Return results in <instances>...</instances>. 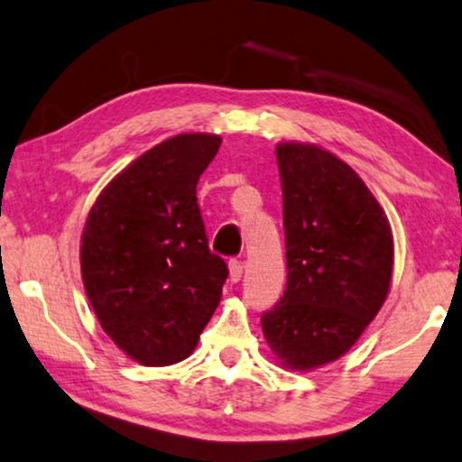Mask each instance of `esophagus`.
<instances>
[{"label":"esophagus","instance_id":"34e87169","mask_svg":"<svg viewBox=\"0 0 462 462\" xmlns=\"http://www.w3.org/2000/svg\"><path fill=\"white\" fill-rule=\"evenodd\" d=\"M241 274H244V266H241V262L231 260L229 262V279H231V282H239Z\"/></svg>","mask_w":462,"mask_h":462}]
</instances>
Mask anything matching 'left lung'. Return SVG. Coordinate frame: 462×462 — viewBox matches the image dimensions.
<instances>
[{
  "instance_id": "left-lung-1",
  "label": "left lung",
  "mask_w": 462,
  "mask_h": 462,
  "mask_svg": "<svg viewBox=\"0 0 462 462\" xmlns=\"http://www.w3.org/2000/svg\"><path fill=\"white\" fill-rule=\"evenodd\" d=\"M287 289L262 316L282 367L311 372L351 349L386 301L394 239L364 180L322 146L276 144Z\"/></svg>"
}]
</instances>
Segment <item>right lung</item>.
Instances as JSON below:
<instances>
[{
    "mask_svg": "<svg viewBox=\"0 0 462 462\" xmlns=\"http://www.w3.org/2000/svg\"><path fill=\"white\" fill-rule=\"evenodd\" d=\"M217 134H177L132 161L92 204L80 271L101 328L148 367L194 353L223 295L226 264L210 254L196 186Z\"/></svg>",
    "mask_w": 462,
    "mask_h": 462,
    "instance_id": "obj_1",
    "label": "right lung"
}]
</instances>
